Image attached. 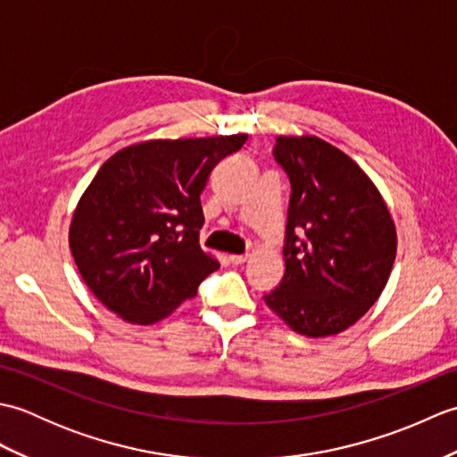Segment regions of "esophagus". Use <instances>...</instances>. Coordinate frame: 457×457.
Masks as SVG:
<instances>
[{
  "instance_id": "1",
  "label": "esophagus",
  "mask_w": 457,
  "mask_h": 457,
  "mask_svg": "<svg viewBox=\"0 0 457 457\" xmlns=\"http://www.w3.org/2000/svg\"><path fill=\"white\" fill-rule=\"evenodd\" d=\"M228 261L231 265H241V263H245V261H247V255H229Z\"/></svg>"
}]
</instances>
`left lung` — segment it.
Here are the masks:
<instances>
[{"label": "left lung", "mask_w": 457, "mask_h": 457, "mask_svg": "<svg viewBox=\"0 0 457 457\" xmlns=\"http://www.w3.org/2000/svg\"><path fill=\"white\" fill-rule=\"evenodd\" d=\"M290 180L285 277L263 298L295 332L322 337L355 324L389 280L396 231L357 162L318 137H277Z\"/></svg>", "instance_id": "8db88e82"}]
</instances>
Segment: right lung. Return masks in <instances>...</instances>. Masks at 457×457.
<instances>
[{
  "instance_id": "add662e5",
  "label": "right lung",
  "mask_w": 457,
  "mask_h": 457,
  "mask_svg": "<svg viewBox=\"0 0 457 457\" xmlns=\"http://www.w3.org/2000/svg\"><path fill=\"white\" fill-rule=\"evenodd\" d=\"M247 135L145 141L96 172L76 206L71 251L84 283L131 324L169 316L220 265L202 251L200 194Z\"/></svg>"
}]
</instances>
